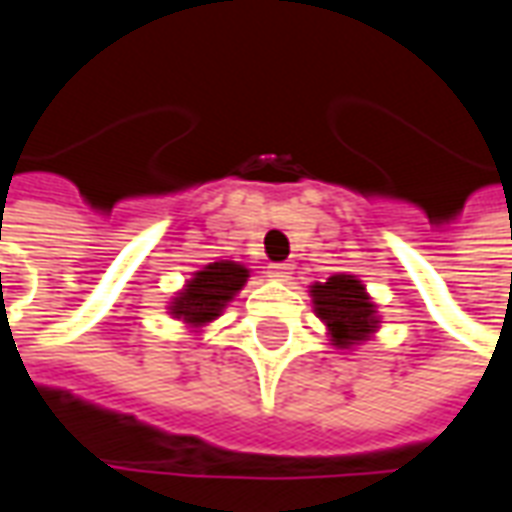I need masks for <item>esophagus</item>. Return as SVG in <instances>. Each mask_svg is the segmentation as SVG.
<instances>
[{
  "instance_id": "obj_1",
  "label": "esophagus",
  "mask_w": 512,
  "mask_h": 512,
  "mask_svg": "<svg viewBox=\"0 0 512 512\" xmlns=\"http://www.w3.org/2000/svg\"><path fill=\"white\" fill-rule=\"evenodd\" d=\"M293 274L291 263H271L268 266V277H274V280H288Z\"/></svg>"
}]
</instances>
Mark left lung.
<instances>
[{"mask_svg":"<svg viewBox=\"0 0 512 512\" xmlns=\"http://www.w3.org/2000/svg\"><path fill=\"white\" fill-rule=\"evenodd\" d=\"M313 299L318 316L327 321L332 341L338 346L363 341L374 330V305L355 277L335 274L324 285H313Z\"/></svg>","mask_w":512,"mask_h":512,"instance_id":"1","label":"left lung"}]
</instances>
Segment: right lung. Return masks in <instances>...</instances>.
Listing matches in <instances>:
<instances>
[{
  "label": "right lung",
  "mask_w": 512,
  "mask_h": 512,
  "mask_svg": "<svg viewBox=\"0 0 512 512\" xmlns=\"http://www.w3.org/2000/svg\"><path fill=\"white\" fill-rule=\"evenodd\" d=\"M246 277L249 271L238 263H230V260L210 263L205 271H199L194 280L188 282V288L174 302V316H182L191 324H205L219 316L221 307L241 291Z\"/></svg>",
  "instance_id": "right-lung-1"
}]
</instances>
